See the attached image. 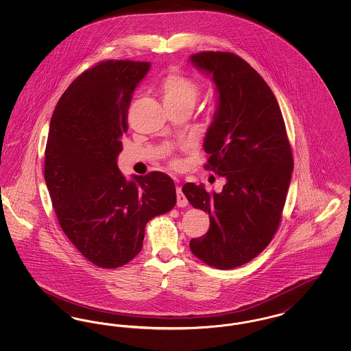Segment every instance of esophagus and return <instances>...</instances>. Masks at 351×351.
Segmentation results:
<instances>
[{"label":"esophagus","instance_id":"34e87169","mask_svg":"<svg viewBox=\"0 0 351 351\" xmlns=\"http://www.w3.org/2000/svg\"><path fill=\"white\" fill-rule=\"evenodd\" d=\"M176 197H178V206H186L188 205V200L186 197L184 196L183 191H182V186H178L176 188Z\"/></svg>","mask_w":351,"mask_h":351}]
</instances>
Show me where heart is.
Wrapping results in <instances>:
<instances>
[{
	"mask_svg": "<svg viewBox=\"0 0 351 351\" xmlns=\"http://www.w3.org/2000/svg\"><path fill=\"white\" fill-rule=\"evenodd\" d=\"M166 104H191L195 105L200 95V88L193 80L183 75L171 73L162 84Z\"/></svg>",
	"mask_w": 351,
	"mask_h": 351,
	"instance_id": "b5f03b06",
	"label": "heart"
}]
</instances>
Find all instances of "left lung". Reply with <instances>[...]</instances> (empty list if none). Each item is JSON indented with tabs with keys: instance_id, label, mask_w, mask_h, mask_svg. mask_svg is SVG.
Returning <instances> with one entry per match:
<instances>
[{
	"instance_id": "8db88e82",
	"label": "left lung",
	"mask_w": 351,
	"mask_h": 351,
	"mask_svg": "<svg viewBox=\"0 0 351 351\" xmlns=\"http://www.w3.org/2000/svg\"><path fill=\"white\" fill-rule=\"evenodd\" d=\"M210 75L217 109L205 139L206 169L226 179L221 193L184 184L193 208L209 215V230L189 242L204 263L230 269L265 250L276 233L293 171L285 123L272 90L247 62L232 52L204 51L189 58Z\"/></svg>"
}]
</instances>
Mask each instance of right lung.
Wrapping results in <instances>:
<instances>
[{
    "label": "right lung",
    "mask_w": 351,
    "mask_h": 351,
    "mask_svg": "<svg viewBox=\"0 0 351 351\" xmlns=\"http://www.w3.org/2000/svg\"><path fill=\"white\" fill-rule=\"evenodd\" d=\"M147 62L105 60L84 71L58 101L45 151V180L62 230L93 265L121 267L143 246L146 223L176 204L163 172L118 169L132 95Z\"/></svg>",
    "instance_id": "obj_1"
}]
</instances>
